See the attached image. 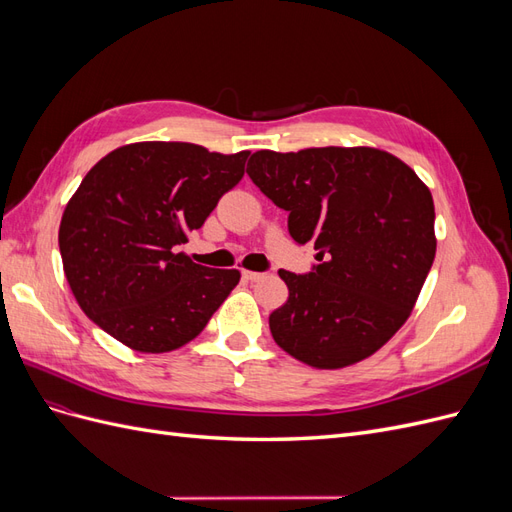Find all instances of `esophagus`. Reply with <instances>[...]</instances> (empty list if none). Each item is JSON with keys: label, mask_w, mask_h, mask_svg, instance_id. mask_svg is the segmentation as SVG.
Here are the masks:
<instances>
[{"label": "esophagus", "mask_w": 512, "mask_h": 512, "mask_svg": "<svg viewBox=\"0 0 512 512\" xmlns=\"http://www.w3.org/2000/svg\"><path fill=\"white\" fill-rule=\"evenodd\" d=\"M241 275H243L245 282H260V280H265V273H258V271H247V269H245Z\"/></svg>", "instance_id": "34e87169"}]
</instances>
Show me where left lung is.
I'll list each match as a JSON object with an SVG mask.
<instances>
[{"label":"left lung","instance_id":"left-lung-1","mask_svg":"<svg viewBox=\"0 0 512 512\" xmlns=\"http://www.w3.org/2000/svg\"><path fill=\"white\" fill-rule=\"evenodd\" d=\"M247 175L320 260L307 275L280 269L288 301L269 316L275 344L316 369L378 352L410 318L436 258L427 185L376 147L260 149Z\"/></svg>","mask_w":512,"mask_h":512}]
</instances>
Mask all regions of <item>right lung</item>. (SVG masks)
Wrapping results in <instances>:
<instances>
[{
  "label": "right lung",
  "instance_id": "obj_1",
  "mask_svg": "<svg viewBox=\"0 0 512 512\" xmlns=\"http://www.w3.org/2000/svg\"><path fill=\"white\" fill-rule=\"evenodd\" d=\"M250 151L145 141L104 156L61 215L59 252L76 303L123 346L162 354L207 327L241 280L177 252L245 173Z\"/></svg>",
  "mask_w": 512,
  "mask_h": 512
}]
</instances>
